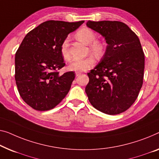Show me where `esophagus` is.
Segmentation results:
<instances>
[{
	"mask_svg": "<svg viewBox=\"0 0 159 159\" xmlns=\"http://www.w3.org/2000/svg\"><path fill=\"white\" fill-rule=\"evenodd\" d=\"M80 74H81V73L80 72H75V75H76V76H79V75Z\"/></svg>",
	"mask_w": 159,
	"mask_h": 159,
	"instance_id": "34e87169",
	"label": "esophagus"
}]
</instances>
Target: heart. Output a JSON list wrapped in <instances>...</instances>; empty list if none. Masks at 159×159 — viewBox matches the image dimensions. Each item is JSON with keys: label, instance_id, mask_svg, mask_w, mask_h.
<instances>
[{"label": "heart", "instance_id": "b5f03b06", "mask_svg": "<svg viewBox=\"0 0 159 159\" xmlns=\"http://www.w3.org/2000/svg\"><path fill=\"white\" fill-rule=\"evenodd\" d=\"M75 37L79 41L89 44V49L92 53L97 56H103L105 53L106 46L105 43L96 39V34L93 30L89 28H83L77 30ZM61 54L66 61L70 60L69 41L66 38L62 41L60 47ZM95 60L92 56H88L83 59H78L72 61L68 66V69L75 72H83L91 68L94 65Z\"/></svg>", "mask_w": 159, "mask_h": 159}]
</instances>
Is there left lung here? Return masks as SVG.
<instances>
[{
  "instance_id": "left-lung-1",
  "label": "left lung",
  "mask_w": 159,
  "mask_h": 159,
  "mask_svg": "<svg viewBox=\"0 0 159 159\" xmlns=\"http://www.w3.org/2000/svg\"><path fill=\"white\" fill-rule=\"evenodd\" d=\"M87 26L105 37L101 63L87 74L89 100L95 108L116 115L131 107L143 85L145 58L139 39L124 23L91 21Z\"/></svg>"
}]
</instances>
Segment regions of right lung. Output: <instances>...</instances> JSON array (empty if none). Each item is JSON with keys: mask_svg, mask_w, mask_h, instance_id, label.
<instances>
[{"mask_svg": "<svg viewBox=\"0 0 159 159\" xmlns=\"http://www.w3.org/2000/svg\"><path fill=\"white\" fill-rule=\"evenodd\" d=\"M84 20H48L28 32L15 56V80L19 94L34 109L48 111L65 98L75 73L59 75L65 66L60 47L68 35Z\"/></svg>", "mask_w": 159, "mask_h": 159, "instance_id": "1", "label": "right lung"}]
</instances>
